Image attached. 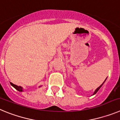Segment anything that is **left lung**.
I'll list each match as a JSON object with an SVG mask.
<instances>
[{
	"instance_id": "1",
	"label": "left lung",
	"mask_w": 120,
	"mask_h": 120,
	"mask_svg": "<svg viewBox=\"0 0 120 120\" xmlns=\"http://www.w3.org/2000/svg\"><path fill=\"white\" fill-rule=\"evenodd\" d=\"M106 79H105V80H106ZM105 81H104V82H103V83H104V82H105ZM103 84H102V85H100V86H99V87H98V88H97V89H96V90H95V91H94V94H95L96 93H97V92H98V91H99V89H100V87H102V85H103Z\"/></svg>"
}]
</instances>
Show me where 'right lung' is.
Instances as JSON below:
<instances>
[{"mask_svg": "<svg viewBox=\"0 0 120 120\" xmlns=\"http://www.w3.org/2000/svg\"><path fill=\"white\" fill-rule=\"evenodd\" d=\"M10 84H11V85L12 86H13V87H14V88H15L16 90H17L18 91H22V88L21 87H20V86H16V85H15V84H12V82H10Z\"/></svg>", "mask_w": 120, "mask_h": 120, "instance_id": "add662e5", "label": "right lung"}]
</instances>
